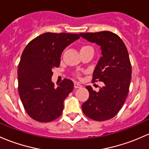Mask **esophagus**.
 Wrapping results in <instances>:
<instances>
[{
  "instance_id": "1",
  "label": "esophagus",
  "mask_w": 149,
  "mask_h": 149,
  "mask_svg": "<svg viewBox=\"0 0 149 149\" xmlns=\"http://www.w3.org/2000/svg\"><path fill=\"white\" fill-rule=\"evenodd\" d=\"M74 87L76 88H81L83 87V86L81 85V84H79V83L75 82L74 83Z\"/></svg>"
}]
</instances>
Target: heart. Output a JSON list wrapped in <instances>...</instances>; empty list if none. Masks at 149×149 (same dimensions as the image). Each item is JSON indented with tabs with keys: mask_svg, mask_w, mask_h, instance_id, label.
<instances>
[{
	"mask_svg": "<svg viewBox=\"0 0 149 149\" xmlns=\"http://www.w3.org/2000/svg\"><path fill=\"white\" fill-rule=\"evenodd\" d=\"M86 48H92V47L90 46H84L81 47V50L86 49ZM76 76H77V77H80V76H81V74H80V73H76Z\"/></svg>",
	"mask_w": 149,
	"mask_h": 149,
	"instance_id": "obj_1",
	"label": "heart"
}]
</instances>
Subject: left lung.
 I'll return each mask as SVG.
<instances>
[{
    "label": "left lung",
    "instance_id": "8db88e82",
    "mask_svg": "<svg viewBox=\"0 0 149 149\" xmlns=\"http://www.w3.org/2000/svg\"><path fill=\"white\" fill-rule=\"evenodd\" d=\"M79 35L101 46L102 57L93 72L92 82L102 81L105 84L98 92L87 86L89 98L83 103L82 111L91 119H111L120 110L129 91L131 65L127 48L121 38L111 31Z\"/></svg>",
    "mask_w": 149,
    "mask_h": 149
}]
</instances>
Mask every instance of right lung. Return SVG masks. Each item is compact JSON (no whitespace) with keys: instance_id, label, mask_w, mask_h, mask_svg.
<instances>
[{"instance_id":"add662e5","label":"right lung","mask_w":149,"mask_h":149,"mask_svg":"<svg viewBox=\"0 0 149 149\" xmlns=\"http://www.w3.org/2000/svg\"><path fill=\"white\" fill-rule=\"evenodd\" d=\"M79 38L77 33H45L25 48L18 64V88L23 107L33 119L46 123L61 115L64 100L74 86L65 79L54 88L53 69L60 65L63 51Z\"/></svg>"}]
</instances>
